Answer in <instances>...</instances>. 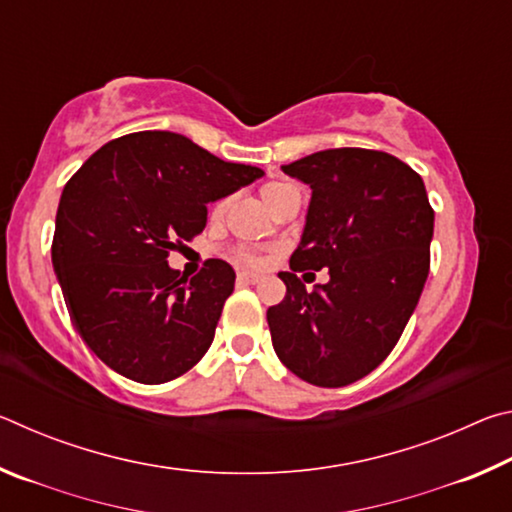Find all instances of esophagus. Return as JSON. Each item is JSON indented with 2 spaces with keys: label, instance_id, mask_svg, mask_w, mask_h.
Here are the masks:
<instances>
[{
  "label": "esophagus",
  "instance_id": "1",
  "mask_svg": "<svg viewBox=\"0 0 512 512\" xmlns=\"http://www.w3.org/2000/svg\"><path fill=\"white\" fill-rule=\"evenodd\" d=\"M237 280H239V284H257L259 282V275L257 273L241 271V273H237Z\"/></svg>",
  "mask_w": 512,
  "mask_h": 512
}]
</instances>
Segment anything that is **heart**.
I'll return each instance as SVG.
<instances>
[{
    "label": "heart",
    "instance_id": "b5f03b06",
    "mask_svg": "<svg viewBox=\"0 0 512 512\" xmlns=\"http://www.w3.org/2000/svg\"><path fill=\"white\" fill-rule=\"evenodd\" d=\"M280 187H284V185H280V183H271V185H264L262 187V198H264V203L268 201V198H271L277 189ZM223 212H225V198H221V201H216L214 205H212V219H221L223 216ZM235 259L239 264H244V266H259L264 262L262 259V255H257L255 250H250V248H244V246H239L237 250H235Z\"/></svg>",
    "mask_w": 512,
    "mask_h": 512
}]
</instances>
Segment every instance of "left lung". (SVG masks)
I'll use <instances>...</instances> for the list:
<instances>
[{"label":"left lung","instance_id":"left-lung-1","mask_svg":"<svg viewBox=\"0 0 512 512\" xmlns=\"http://www.w3.org/2000/svg\"><path fill=\"white\" fill-rule=\"evenodd\" d=\"M282 171L311 187V201L280 273L287 296L266 311L273 348L309 384L348 386L391 354L418 305L433 237L427 189L409 164L370 149L318 151ZM320 267L330 282L307 292L297 273Z\"/></svg>","mask_w":512,"mask_h":512}]
</instances>
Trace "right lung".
Masks as SVG:
<instances>
[{
    "instance_id": "1",
    "label": "right lung",
    "mask_w": 512,
    "mask_h": 512,
    "mask_svg": "<svg viewBox=\"0 0 512 512\" xmlns=\"http://www.w3.org/2000/svg\"><path fill=\"white\" fill-rule=\"evenodd\" d=\"M262 176L185 135L142 131L103 144L69 178L51 262L69 318L106 366L164 384L203 359L235 271L207 259L187 280L167 257L201 235L207 203Z\"/></svg>"
}]
</instances>
